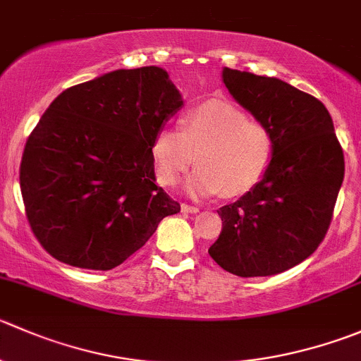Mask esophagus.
<instances>
[{"mask_svg":"<svg viewBox=\"0 0 361 361\" xmlns=\"http://www.w3.org/2000/svg\"><path fill=\"white\" fill-rule=\"evenodd\" d=\"M181 212L183 213H197L199 212V208L197 206H190V204H181Z\"/></svg>","mask_w":361,"mask_h":361,"instance_id":"esophagus-1","label":"esophagus"}]
</instances>
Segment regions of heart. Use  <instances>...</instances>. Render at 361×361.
<instances>
[{
	"instance_id": "heart-1",
	"label": "heart",
	"mask_w": 361,
	"mask_h": 361,
	"mask_svg": "<svg viewBox=\"0 0 361 361\" xmlns=\"http://www.w3.org/2000/svg\"><path fill=\"white\" fill-rule=\"evenodd\" d=\"M274 157V135L238 107L208 102L188 111L180 128L164 127L152 142L159 183L171 187L197 164L187 192L206 197L222 192L238 197L257 187Z\"/></svg>"
}]
</instances>
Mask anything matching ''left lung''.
<instances>
[{"instance_id": "left-lung-1", "label": "left lung", "mask_w": 361, "mask_h": 361, "mask_svg": "<svg viewBox=\"0 0 361 361\" xmlns=\"http://www.w3.org/2000/svg\"><path fill=\"white\" fill-rule=\"evenodd\" d=\"M233 99L274 135L264 178L222 206L213 261L238 277L277 275L323 241L344 180V153L323 102L275 77L224 68Z\"/></svg>"}]
</instances>
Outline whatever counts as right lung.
Instances as JSON below:
<instances>
[{
	"mask_svg": "<svg viewBox=\"0 0 361 361\" xmlns=\"http://www.w3.org/2000/svg\"><path fill=\"white\" fill-rule=\"evenodd\" d=\"M181 106L160 66L114 70L52 100L19 173L27 222L52 257L113 269L180 212L155 185L152 142Z\"/></svg>",
	"mask_w": 361,
	"mask_h": 361,
	"instance_id": "add662e5",
	"label": "right lung"
}]
</instances>
